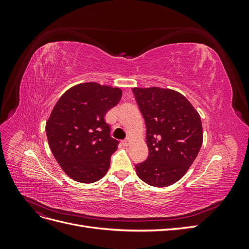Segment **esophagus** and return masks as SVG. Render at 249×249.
I'll use <instances>...</instances> for the list:
<instances>
[{
	"mask_svg": "<svg viewBox=\"0 0 249 249\" xmlns=\"http://www.w3.org/2000/svg\"><path fill=\"white\" fill-rule=\"evenodd\" d=\"M122 144H123L124 146H127V145L130 144V139L127 138V139H124V140H123V141H122Z\"/></svg>",
	"mask_w": 249,
	"mask_h": 249,
	"instance_id": "1",
	"label": "esophagus"
}]
</instances>
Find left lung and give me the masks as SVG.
I'll return each mask as SVG.
<instances>
[{
	"instance_id": "1",
	"label": "left lung",
	"mask_w": 249,
	"mask_h": 249,
	"mask_svg": "<svg viewBox=\"0 0 249 249\" xmlns=\"http://www.w3.org/2000/svg\"><path fill=\"white\" fill-rule=\"evenodd\" d=\"M146 126L148 156L135 165L138 177L154 187H166L182 178L202 144L198 113L186 97L171 89L133 88Z\"/></svg>"
}]
</instances>
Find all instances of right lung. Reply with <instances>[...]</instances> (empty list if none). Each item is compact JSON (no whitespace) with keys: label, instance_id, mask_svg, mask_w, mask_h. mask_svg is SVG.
<instances>
[{"label":"right lung","instance_id":"obj_1","mask_svg":"<svg viewBox=\"0 0 249 249\" xmlns=\"http://www.w3.org/2000/svg\"><path fill=\"white\" fill-rule=\"evenodd\" d=\"M122 90L83 83L60 97L46 125L49 145L67 176L80 183L101 179L118 141L111 137L106 113L119 103Z\"/></svg>","mask_w":249,"mask_h":249}]
</instances>
